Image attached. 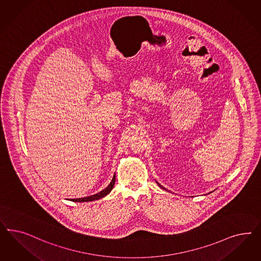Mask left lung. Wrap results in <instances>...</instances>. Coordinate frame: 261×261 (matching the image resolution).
I'll list each match as a JSON object with an SVG mask.
<instances>
[{"label":"left lung","instance_id":"left-lung-1","mask_svg":"<svg viewBox=\"0 0 261 261\" xmlns=\"http://www.w3.org/2000/svg\"><path fill=\"white\" fill-rule=\"evenodd\" d=\"M158 185H160V187H161V188H163V189H165V188H164V187H162V186H161V185H160V184H159V182H158Z\"/></svg>","mask_w":261,"mask_h":261}]
</instances>
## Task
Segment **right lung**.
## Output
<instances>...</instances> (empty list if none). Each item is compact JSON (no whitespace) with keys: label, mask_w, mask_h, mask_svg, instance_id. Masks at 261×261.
<instances>
[{"label":"right lung","mask_w":261,"mask_h":261,"mask_svg":"<svg viewBox=\"0 0 261 261\" xmlns=\"http://www.w3.org/2000/svg\"><path fill=\"white\" fill-rule=\"evenodd\" d=\"M115 175L113 176L112 177V180L110 181V185L107 186V188H105L103 190H101V192H99V193L95 194V195H92V196H88V197H84V198H80V199H72V201L73 202H92V201H96V200H99V199H101V198H103V197H106L108 194H110V191L112 190V188H113V186H114V184H115Z\"/></svg>","instance_id":"add662e5"}]
</instances>
